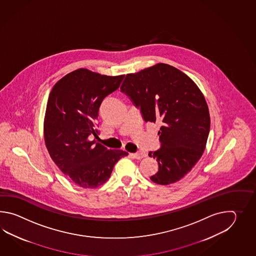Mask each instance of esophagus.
Masks as SVG:
<instances>
[{
    "label": "esophagus",
    "instance_id": "esophagus-1",
    "mask_svg": "<svg viewBox=\"0 0 256 256\" xmlns=\"http://www.w3.org/2000/svg\"><path fill=\"white\" fill-rule=\"evenodd\" d=\"M146 156V152H134V154H130V156L132 158H136V159H140V158H144Z\"/></svg>",
    "mask_w": 256,
    "mask_h": 256
}]
</instances>
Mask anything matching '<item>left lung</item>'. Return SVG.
Listing matches in <instances>:
<instances>
[{
    "label": "left lung",
    "mask_w": 256,
    "mask_h": 256,
    "mask_svg": "<svg viewBox=\"0 0 256 256\" xmlns=\"http://www.w3.org/2000/svg\"><path fill=\"white\" fill-rule=\"evenodd\" d=\"M144 122L161 124L160 148L149 152L158 171L150 180L169 185L184 178L202 158L210 118L207 102L195 82L180 70L160 63L127 74L120 86Z\"/></svg>",
    "instance_id": "obj_1"
}]
</instances>
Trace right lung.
<instances>
[{"label": "right lung", "instance_id": "1", "mask_svg": "<svg viewBox=\"0 0 256 256\" xmlns=\"http://www.w3.org/2000/svg\"><path fill=\"white\" fill-rule=\"evenodd\" d=\"M124 76H110L85 68L71 72L56 82L49 94L44 136L50 156L76 185L94 188L109 180L115 164L128 156L90 141L100 108L120 87Z\"/></svg>", "mask_w": 256, "mask_h": 256}]
</instances>
